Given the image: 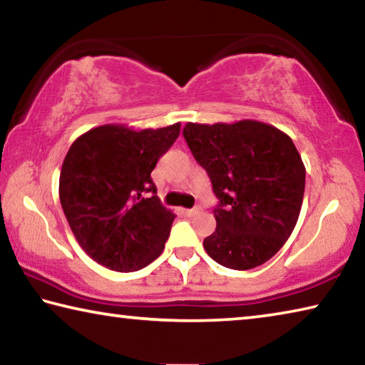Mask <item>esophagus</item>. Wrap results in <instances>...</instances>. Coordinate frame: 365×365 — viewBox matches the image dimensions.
Instances as JSON below:
<instances>
[{"mask_svg": "<svg viewBox=\"0 0 365 365\" xmlns=\"http://www.w3.org/2000/svg\"><path fill=\"white\" fill-rule=\"evenodd\" d=\"M202 211V209L200 207V206H196V207H191V209H187V211H185V214L188 215V217H195V215H197Z\"/></svg>", "mask_w": 365, "mask_h": 365, "instance_id": "34e87169", "label": "esophagus"}]
</instances>
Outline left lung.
<instances>
[{
  "label": "left lung",
  "mask_w": 365,
  "mask_h": 365,
  "mask_svg": "<svg viewBox=\"0 0 365 365\" xmlns=\"http://www.w3.org/2000/svg\"><path fill=\"white\" fill-rule=\"evenodd\" d=\"M183 137L207 172L219 205L205 250L215 262L248 270L277 255L298 222L306 169L293 140L257 120L193 123Z\"/></svg>",
  "instance_id": "obj_1"
}]
</instances>
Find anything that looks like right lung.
Returning a JSON list of instances; mask_svg holds the SVG:
<instances>
[{
	"instance_id": "add662e5",
	"label": "right lung",
	"mask_w": 365,
	"mask_h": 365,
	"mask_svg": "<svg viewBox=\"0 0 365 365\" xmlns=\"http://www.w3.org/2000/svg\"><path fill=\"white\" fill-rule=\"evenodd\" d=\"M180 122L132 130L91 128L73 141L59 175V200L73 237L93 261L135 272L158 259L174 212L160 205L151 172L174 145Z\"/></svg>"
}]
</instances>
